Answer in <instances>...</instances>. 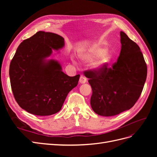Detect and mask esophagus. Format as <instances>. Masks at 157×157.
Instances as JSON below:
<instances>
[{"label": "esophagus", "mask_w": 157, "mask_h": 157, "mask_svg": "<svg viewBox=\"0 0 157 157\" xmlns=\"http://www.w3.org/2000/svg\"><path fill=\"white\" fill-rule=\"evenodd\" d=\"M79 82H80V83H81V84H84V83L86 82V77H83V76H81V77H80Z\"/></svg>", "instance_id": "34e87169"}]
</instances>
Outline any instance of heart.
<instances>
[{"label": "heart", "instance_id": "obj_1", "mask_svg": "<svg viewBox=\"0 0 157 157\" xmlns=\"http://www.w3.org/2000/svg\"><path fill=\"white\" fill-rule=\"evenodd\" d=\"M82 59L92 62H94L93 67L98 70H102L107 67L112 60V54L107 50L103 49L99 44H95L90 48L82 56Z\"/></svg>", "mask_w": 157, "mask_h": 157}]
</instances>
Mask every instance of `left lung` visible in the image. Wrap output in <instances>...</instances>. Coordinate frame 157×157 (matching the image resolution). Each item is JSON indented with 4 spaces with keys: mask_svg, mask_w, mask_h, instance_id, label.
Wrapping results in <instances>:
<instances>
[{
    "mask_svg": "<svg viewBox=\"0 0 157 157\" xmlns=\"http://www.w3.org/2000/svg\"><path fill=\"white\" fill-rule=\"evenodd\" d=\"M120 35L121 53L112 67L85 72L92 89L91 107L101 116H115L131 109L147 78V65L139 46L125 33L121 31Z\"/></svg>",
    "mask_w": 157,
    "mask_h": 157,
    "instance_id": "left-lung-1",
    "label": "left lung"
}]
</instances>
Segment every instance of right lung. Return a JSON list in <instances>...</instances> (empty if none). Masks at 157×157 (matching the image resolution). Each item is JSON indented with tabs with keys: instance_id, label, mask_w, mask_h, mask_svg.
<instances>
[{
	"instance_id": "obj_1",
	"label": "right lung",
	"mask_w": 157,
	"mask_h": 157,
	"mask_svg": "<svg viewBox=\"0 0 157 157\" xmlns=\"http://www.w3.org/2000/svg\"><path fill=\"white\" fill-rule=\"evenodd\" d=\"M64 46V39L53 33L39 31L19 45L9 69L13 97L33 115L48 116L59 112L80 75L69 77L54 59L47 60L52 49Z\"/></svg>"
}]
</instances>
